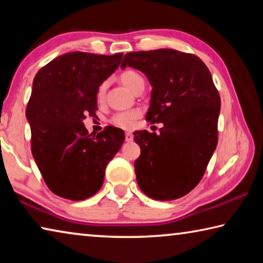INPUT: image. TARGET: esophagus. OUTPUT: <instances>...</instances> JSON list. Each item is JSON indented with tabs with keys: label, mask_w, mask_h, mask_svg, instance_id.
<instances>
[{
	"label": "esophagus",
	"mask_w": 263,
	"mask_h": 263,
	"mask_svg": "<svg viewBox=\"0 0 263 263\" xmlns=\"http://www.w3.org/2000/svg\"><path fill=\"white\" fill-rule=\"evenodd\" d=\"M125 140L127 142H130V141L133 140V135H132V133H130V132H126L125 133Z\"/></svg>",
	"instance_id": "obj_1"
}]
</instances>
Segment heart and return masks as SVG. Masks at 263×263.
<instances>
[{
  "label": "heart",
  "mask_w": 263,
  "mask_h": 263,
  "mask_svg": "<svg viewBox=\"0 0 263 263\" xmlns=\"http://www.w3.org/2000/svg\"><path fill=\"white\" fill-rule=\"evenodd\" d=\"M121 78V81L124 84V86L127 87L130 90L135 91V89L139 86L141 82H144V79L141 78L140 74H138L137 72L132 69H126L119 75ZM105 83H102L99 87V90H97V100L102 101L105 94ZM141 116V111L139 109H132L128 111H123V112H118L114 115V117L111 118V123L114 125L122 127V128H126V130H130L137 122V119Z\"/></svg>",
  "instance_id": "1"
}]
</instances>
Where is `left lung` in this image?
I'll return each mask as SVG.
<instances>
[{"mask_svg":"<svg viewBox=\"0 0 263 263\" xmlns=\"http://www.w3.org/2000/svg\"><path fill=\"white\" fill-rule=\"evenodd\" d=\"M136 68L152 86L146 119L162 123L160 135L133 133L140 146L135 171L141 191L157 201L190 193L217 147L220 96L205 64L172 48L130 52L121 67Z\"/></svg>","mask_w":263,"mask_h":263,"instance_id":"8db88e82","label":"left lung"}]
</instances>
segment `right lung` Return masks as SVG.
Segmentation results:
<instances>
[{
    "mask_svg": "<svg viewBox=\"0 0 263 263\" xmlns=\"http://www.w3.org/2000/svg\"><path fill=\"white\" fill-rule=\"evenodd\" d=\"M122 58L123 53L70 52L35 74L25 112L31 152L48 189L62 198L83 201L95 195L125 139L118 127L106 126L92 136L83 124L86 115L95 116L99 87Z\"/></svg>",
    "mask_w": 263,
    "mask_h": 263,
    "instance_id": "1",
    "label": "right lung"
}]
</instances>
